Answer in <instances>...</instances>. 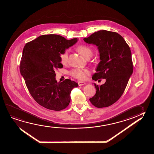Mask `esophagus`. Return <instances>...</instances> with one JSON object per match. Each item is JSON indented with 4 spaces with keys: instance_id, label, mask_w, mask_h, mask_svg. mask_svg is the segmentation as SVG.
Wrapping results in <instances>:
<instances>
[{
    "instance_id": "obj_1",
    "label": "esophagus",
    "mask_w": 154,
    "mask_h": 154,
    "mask_svg": "<svg viewBox=\"0 0 154 154\" xmlns=\"http://www.w3.org/2000/svg\"><path fill=\"white\" fill-rule=\"evenodd\" d=\"M86 83L85 82H82V81H79L78 82V85L79 86H83Z\"/></svg>"
}]
</instances>
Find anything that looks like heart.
<instances>
[{
    "label": "heart",
    "instance_id": "1",
    "mask_svg": "<svg viewBox=\"0 0 154 154\" xmlns=\"http://www.w3.org/2000/svg\"><path fill=\"white\" fill-rule=\"evenodd\" d=\"M79 52L84 57H86L88 56H91L92 55V50L91 47L86 45H81L78 47ZM68 53L69 51L66 50L60 54V60L61 63L63 64H66L67 63L68 60ZM90 74L89 70L87 69H74L70 72V74L73 77L78 79L79 80H84L86 79L87 76Z\"/></svg>",
    "mask_w": 154,
    "mask_h": 154
}]
</instances>
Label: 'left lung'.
I'll use <instances>...</instances> for the list:
<instances>
[{"instance_id":"obj_1","label":"left lung","mask_w":154,"mask_h":154,"mask_svg":"<svg viewBox=\"0 0 154 154\" xmlns=\"http://www.w3.org/2000/svg\"><path fill=\"white\" fill-rule=\"evenodd\" d=\"M84 40L97 46L100 53V61L92 79H106L101 86L94 84L96 94L89 101L97 108L108 107L120 99L133 74L131 49L120 34L106 30L95 32Z\"/></svg>"}]
</instances>
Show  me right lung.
Listing matches in <instances>:
<instances>
[{"mask_svg": "<svg viewBox=\"0 0 154 154\" xmlns=\"http://www.w3.org/2000/svg\"><path fill=\"white\" fill-rule=\"evenodd\" d=\"M78 40L57 34L42 35L23 47L20 73L32 97L42 107L59 111L69 104L70 92L78 84L69 79L57 82L54 70L63 67L60 53Z\"/></svg>", "mask_w": 154, "mask_h": 154, "instance_id": "add662e5", "label": "right lung"}]
</instances>
